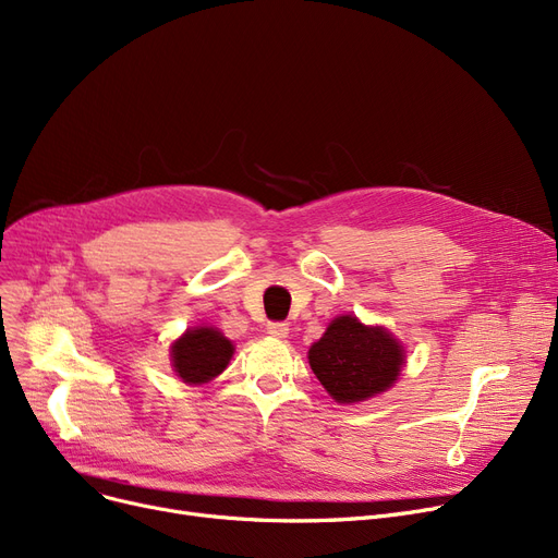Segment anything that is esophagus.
<instances>
[{
  "mask_svg": "<svg viewBox=\"0 0 558 558\" xmlns=\"http://www.w3.org/2000/svg\"><path fill=\"white\" fill-rule=\"evenodd\" d=\"M268 333L275 338H286L288 336V325L286 323H270Z\"/></svg>",
  "mask_w": 558,
  "mask_h": 558,
  "instance_id": "esophagus-1",
  "label": "esophagus"
}]
</instances>
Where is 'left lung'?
I'll return each mask as SVG.
<instances>
[{"label":"left lung","mask_w":558,"mask_h":558,"mask_svg":"<svg viewBox=\"0 0 558 558\" xmlns=\"http://www.w3.org/2000/svg\"><path fill=\"white\" fill-rule=\"evenodd\" d=\"M308 363L336 402L354 404L395 384L404 350L386 329L365 327L352 315H340L311 344Z\"/></svg>","instance_id":"8db88e82"}]
</instances>
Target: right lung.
<instances>
[{"label": "right lung", "mask_w": 558, "mask_h": 558, "mask_svg": "<svg viewBox=\"0 0 558 558\" xmlns=\"http://www.w3.org/2000/svg\"><path fill=\"white\" fill-rule=\"evenodd\" d=\"M233 354V344L210 327L185 331L172 344V363L177 375L189 384H204L218 377Z\"/></svg>", "instance_id": "add662e5"}]
</instances>
